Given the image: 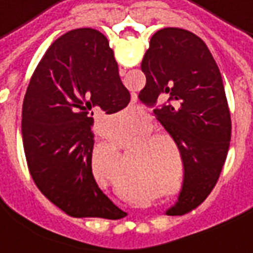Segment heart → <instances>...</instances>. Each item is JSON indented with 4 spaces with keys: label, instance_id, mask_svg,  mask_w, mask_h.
Here are the masks:
<instances>
[{
    "label": "heart",
    "instance_id": "heart-1",
    "mask_svg": "<svg viewBox=\"0 0 253 253\" xmlns=\"http://www.w3.org/2000/svg\"><path fill=\"white\" fill-rule=\"evenodd\" d=\"M150 132H151V128L147 126L135 136H130L126 139L125 146L132 144L129 147L130 161L126 162V170H130L135 175H141L151 180H165L169 174V151L162 141H157L159 136L148 135ZM144 134L147 136H144ZM139 135H141L142 137L139 138ZM136 138L137 141L135 140ZM123 146L124 140L121 136L116 135L107 137V147L110 151L116 152Z\"/></svg>",
    "mask_w": 253,
    "mask_h": 253
}]
</instances>
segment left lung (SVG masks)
Here are the masks:
<instances>
[{
	"instance_id": "obj_1",
	"label": "left lung",
	"mask_w": 253,
	"mask_h": 253,
	"mask_svg": "<svg viewBox=\"0 0 253 253\" xmlns=\"http://www.w3.org/2000/svg\"><path fill=\"white\" fill-rule=\"evenodd\" d=\"M146 85L139 99L178 146L184 187L169 215H185L203 203L226 161L232 121L219 68L193 32L166 27L151 37L141 61Z\"/></svg>"
}]
</instances>
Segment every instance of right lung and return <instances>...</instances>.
<instances>
[{
  "mask_svg": "<svg viewBox=\"0 0 253 253\" xmlns=\"http://www.w3.org/2000/svg\"><path fill=\"white\" fill-rule=\"evenodd\" d=\"M129 101L109 41L94 28L64 34L38 64L23 102V147L38 189L68 215H126L95 181L91 128L94 112L113 114Z\"/></svg>",
  "mask_w": 253,
  "mask_h": 253,
  "instance_id": "right-lung-1",
  "label": "right lung"
}]
</instances>
